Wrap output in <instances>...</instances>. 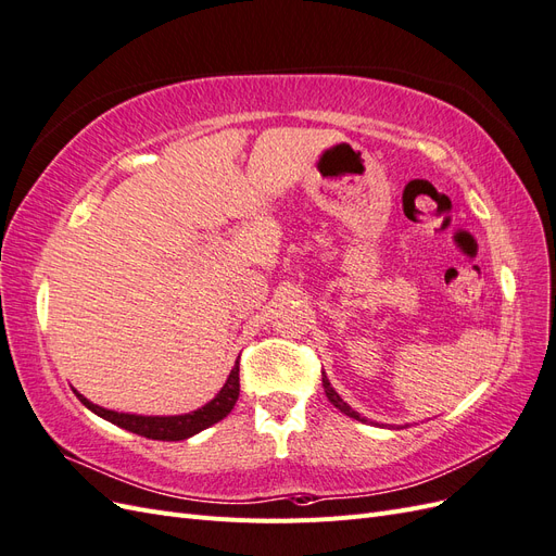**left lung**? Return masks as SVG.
<instances>
[{
  "label": "left lung",
  "instance_id": "left-lung-1",
  "mask_svg": "<svg viewBox=\"0 0 556 556\" xmlns=\"http://www.w3.org/2000/svg\"><path fill=\"white\" fill-rule=\"evenodd\" d=\"M323 384H325V394H327V399L333 403L336 408H339L341 413H345V415H348V417H352V419H359V422H366V419H364L357 410H352V408L348 406V403L339 396V392L333 390V387H331V382H329V378H327V376H323Z\"/></svg>",
  "mask_w": 556,
  "mask_h": 556
}]
</instances>
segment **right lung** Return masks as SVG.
I'll list each match as a JSON object with an SVG mask.
<instances>
[{
  "instance_id": "1",
  "label": "right lung",
  "mask_w": 556,
  "mask_h": 556,
  "mask_svg": "<svg viewBox=\"0 0 556 556\" xmlns=\"http://www.w3.org/2000/svg\"><path fill=\"white\" fill-rule=\"evenodd\" d=\"M239 362L237 366L231 368V374L227 378V382L223 384V390L215 394V399H211L206 406H201L192 413H185V415H131V413H117V410H109L97 406V403L88 401L83 394L76 392V396L80 399L83 406L88 410H92L94 415L109 419L111 425L127 429L131 433H139L143 439H153V441H185L190 439V435L199 433L208 429L211 425L220 422L225 419L233 403L239 399Z\"/></svg>"
}]
</instances>
